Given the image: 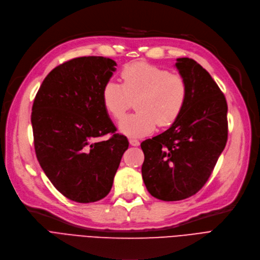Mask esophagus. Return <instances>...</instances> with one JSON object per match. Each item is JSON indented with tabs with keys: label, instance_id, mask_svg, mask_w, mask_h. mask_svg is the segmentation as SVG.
Segmentation results:
<instances>
[{
	"label": "esophagus",
	"instance_id": "34e87169",
	"mask_svg": "<svg viewBox=\"0 0 260 260\" xmlns=\"http://www.w3.org/2000/svg\"><path fill=\"white\" fill-rule=\"evenodd\" d=\"M129 143H130V145H132V146H139V145H140V141H138L137 139H130V140H129Z\"/></svg>",
	"mask_w": 260,
	"mask_h": 260
}]
</instances>
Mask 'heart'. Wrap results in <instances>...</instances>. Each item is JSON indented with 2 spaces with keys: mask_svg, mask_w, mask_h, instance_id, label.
<instances>
[{
  "mask_svg": "<svg viewBox=\"0 0 260 260\" xmlns=\"http://www.w3.org/2000/svg\"><path fill=\"white\" fill-rule=\"evenodd\" d=\"M121 84L108 81L103 89L107 112L120 120L134 100L138 112L119 123L121 133L140 138L154 131L156 125L169 127L186 106L188 84L179 74L144 62L126 66L120 73Z\"/></svg>",
  "mask_w": 260,
  "mask_h": 260,
  "instance_id": "obj_1",
  "label": "heart"
}]
</instances>
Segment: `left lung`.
I'll use <instances>...</instances> for the list:
<instances>
[{
	"label": "left lung",
	"instance_id": "obj_1",
	"mask_svg": "<svg viewBox=\"0 0 260 260\" xmlns=\"http://www.w3.org/2000/svg\"><path fill=\"white\" fill-rule=\"evenodd\" d=\"M176 67L188 84L186 106L169 129L141 144L146 188L163 201L199 191L228 141V104L218 84L193 59L178 58Z\"/></svg>",
	"mask_w": 260,
	"mask_h": 260
}]
</instances>
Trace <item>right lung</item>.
Returning a JSON list of instances; mask_svg holds the SVG:
<instances>
[{"instance_id":"1","label":"right lung","mask_w":260,"mask_h":260,"mask_svg":"<svg viewBox=\"0 0 260 260\" xmlns=\"http://www.w3.org/2000/svg\"><path fill=\"white\" fill-rule=\"evenodd\" d=\"M116 62L110 58H74L56 67L40 85L31 112L35 151L52 184L68 199L91 203L112 188L129 146L115 133L103 104L104 85ZM111 133L109 140L94 139Z\"/></svg>"}]
</instances>
